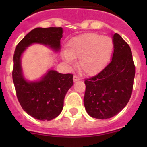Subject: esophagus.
I'll list each match as a JSON object with an SVG mask.
<instances>
[{
	"label": "esophagus",
	"instance_id": "obj_1",
	"mask_svg": "<svg viewBox=\"0 0 147 147\" xmlns=\"http://www.w3.org/2000/svg\"><path fill=\"white\" fill-rule=\"evenodd\" d=\"M73 79H74V82L80 81V78L79 77V76H74Z\"/></svg>",
	"mask_w": 147,
	"mask_h": 147
}]
</instances>
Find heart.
<instances>
[{
    "instance_id": "heart-1",
    "label": "heart",
    "mask_w": 147,
    "mask_h": 147,
    "mask_svg": "<svg viewBox=\"0 0 147 147\" xmlns=\"http://www.w3.org/2000/svg\"><path fill=\"white\" fill-rule=\"evenodd\" d=\"M113 43L108 37L87 33L70 40L62 58L68 64L79 59L78 67L82 74L92 76L104 68L112 53Z\"/></svg>"
}]
</instances>
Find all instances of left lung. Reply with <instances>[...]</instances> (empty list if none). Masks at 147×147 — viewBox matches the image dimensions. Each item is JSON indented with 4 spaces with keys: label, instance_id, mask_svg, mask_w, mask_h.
<instances>
[{
    "label": "left lung",
    "instance_id": "8db88e82",
    "mask_svg": "<svg viewBox=\"0 0 147 147\" xmlns=\"http://www.w3.org/2000/svg\"><path fill=\"white\" fill-rule=\"evenodd\" d=\"M113 53L110 62L100 73L85 81L84 105L88 115L107 119L121 112L132 95L135 70L132 51L120 35L112 36Z\"/></svg>",
    "mask_w": 147,
    "mask_h": 147
}]
</instances>
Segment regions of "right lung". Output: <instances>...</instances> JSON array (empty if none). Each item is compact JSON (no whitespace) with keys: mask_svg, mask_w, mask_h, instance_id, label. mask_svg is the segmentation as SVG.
Instances as JSON below:
<instances>
[{"mask_svg":"<svg viewBox=\"0 0 147 147\" xmlns=\"http://www.w3.org/2000/svg\"><path fill=\"white\" fill-rule=\"evenodd\" d=\"M62 34L61 27H38L27 34L15 49L12 79L17 97L23 110L37 120H52L61 113L65 96L74 85L73 75L49 69L40 79L30 81L23 74L22 56L33 44L45 45L54 52H59Z\"/></svg>","mask_w":147,"mask_h":147,"instance_id":"right-lung-1","label":"right lung"}]
</instances>
